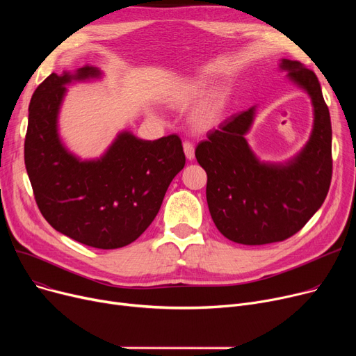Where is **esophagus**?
I'll list each match as a JSON object with an SVG mask.
<instances>
[{
    "label": "esophagus",
    "mask_w": 356,
    "mask_h": 356,
    "mask_svg": "<svg viewBox=\"0 0 356 356\" xmlns=\"http://www.w3.org/2000/svg\"><path fill=\"white\" fill-rule=\"evenodd\" d=\"M183 149H184V154L189 160L195 159V145L191 141H184L183 143Z\"/></svg>",
    "instance_id": "1"
}]
</instances>
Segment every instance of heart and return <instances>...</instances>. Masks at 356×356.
I'll list each match as a JSON object with an SVG mask.
<instances>
[{
  "label": "heart",
  "mask_w": 356,
  "mask_h": 356,
  "mask_svg": "<svg viewBox=\"0 0 356 356\" xmlns=\"http://www.w3.org/2000/svg\"><path fill=\"white\" fill-rule=\"evenodd\" d=\"M204 121H207V118H202V120H200V122H204Z\"/></svg>",
  "instance_id": "obj_1"
}]
</instances>
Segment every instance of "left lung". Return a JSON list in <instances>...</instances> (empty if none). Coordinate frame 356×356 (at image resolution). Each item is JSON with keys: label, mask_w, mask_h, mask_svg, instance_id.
<instances>
[{"label": "left lung", "mask_w": 356, "mask_h": 356, "mask_svg": "<svg viewBox=\"0 0 356 356\" xmlns=\"http://www.w3.org/2000/svg\"><path fill=\"white\" fill-rule=\"evenodd\" d=\"M282 69L305 88L314 108V127L303 152L287 165L259 163L245 134L254 108L242 111L196 147V160L208 175L207 200L219 232L238 244L264 245L300 231L325 202L332 180L329 108L313 70L297 60Z\"/></svg>", "instance_id": "obj_1"}]
</instances>
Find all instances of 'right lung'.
I'll return each mask as SVG.
<instances>
[{"mask_svg":"<svg viewBox=\"0 0 356 356\" xmlns=\"http://www.w3.org/2000/svg\"><path fill=\"white\" fill-rule=\"evenodd\" d=\"M99 76L85 66L51 73L29 106L24 163L37 207L50 225L88 247L115 250L134 242L160 211L168 184L186 163L181 140L172 134L143 141L118 136L97 161H79L62 145L56 120L72 79Z\"/></svg>","mask_w":356,"mask_h":356,"instance_id":"obj_1","label":"right lung"}]
</instances>
